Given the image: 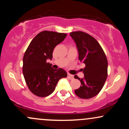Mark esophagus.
<instances>
[{
  "instance_id": "esophagus-1",
  "label": "esophagus",
  "mask_w": 129,
  "mask_h": 129,
  "mask_svg": "<svg viewBox=\"0 0 129 129\" xmlns=\"http://www.w3.org/2000/svg\"><path fill=\"white\" fill-rule=\"evenodd\" d=\"M68 78L69 79H70V80H73L74 78V76H73V75H70V73H68Z\"/></svg>"
}]
</instances>
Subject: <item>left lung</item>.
<instances>
[{
    "label": "left lung",
    "mask_w": 129,
    "mask_h": 129,
    "mask_svg": "<svg viewBox=\"0 0 129 129\" xmlns=\"http://www.w3.org/2000/svg\"><path fill=\"white\" fill-rule=\"evenodd\" d=\"M70 35L76 43L79 60L85 64L82 69L84 78L74 76L81 82L75 93L81 99L92 98L100 92L107 78V57L100 44L91 35L81 31L71 32Z\"/></svg>",
    "instance_id": "left-lung-1"
}]
</instances>
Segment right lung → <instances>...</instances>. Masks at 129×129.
<instances>
[{
  "label": "right lung",
  "mask_w": 129,
  "mask_h": 129,
  "mask_svg": "<svg viewBox=\"0 0 129 129\" xmlns=\"http://www.w3.org/2000/svg\"><path fill=\"white\" fill-rule=\"evenodd\" d=\"M66 36V34L43 31L34 38L25 51L22 73L29 90L38 97L51 94L59 80L67 76L63 69H54L46 62L47 59L51 60L54 48Z\"/></svg>",
  "instance_id": "1"
}]
</instances>
